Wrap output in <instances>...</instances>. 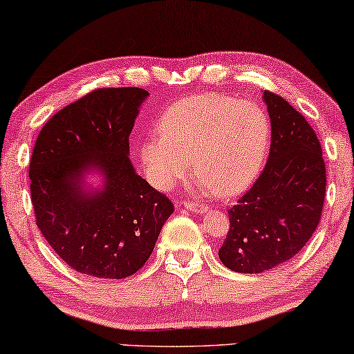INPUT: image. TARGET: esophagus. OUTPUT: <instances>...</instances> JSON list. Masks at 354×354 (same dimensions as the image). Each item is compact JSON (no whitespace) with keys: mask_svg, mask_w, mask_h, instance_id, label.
Wrapping results in <instances>:
<instances>
[{"mask_svg":"<svg viewBox=\"0 0 354 354\" xmlns=\"http://www.w3.org/2000/svg\"><path fill=\"white\" fill-rule=\"evenodd\" d=\"M183 207L188 208L191 212H196V213H205L208 210L207 205H202V204H194V202H183Z\"/></svg>","mask_w":354,"mask_h":354,"instance_id":"34e87169","label":"esophagus"}]
</instances>
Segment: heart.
Instances as JSON below:
<instances>
[{
    "label": "heart",
    "mask_w": 354,
    "mask_h": 354,
    "mask_svg": "<svg viewBox=\"0 0 354 354\" xmlns=\"http://www.w3.org/2000/svg\"><path fill=\"white\" fill-rule=\"evenodd\" d=\"M158 138L141 146L150 182L171 188L188 174L194 183L221 198L245 191L262 171L271 125L262 108L239 98L204 92L178 100L161 114Z\"/></svg>",
    "instance_id": "1"
}]
</instances>
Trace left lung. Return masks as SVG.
Here are the masks:
<instances>
[{
  "label": "left lung",
  "instance_id": "1",
  "mask_svg": "<svg viewBox=\"0 0 354 354\" xmlns=\"http://www.w3.org/2000/svg\"><path fill=\"white\" fill-rule=\"evenodd\" d=\"M263 100L271 120L265 169L229 208L219 259L236 273H262L304 248L320 223L326 167L320 141L304 115L274 92Z\"/></svg>",
  "mask_w": 354,
  "mask_h": 354
}]
</instances>
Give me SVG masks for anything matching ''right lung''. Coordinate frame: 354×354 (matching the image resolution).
<instances>
[{"label": "right lung", "instance_id": "1", "mask_svg": "<svg viewBox=\"0 0 354 354\" xmlns=\"http://www.w3.org/2000/svg\"><path fill=\"white\" fill-rule=\"evenodd\" d=\"M147 95L139 88L95 89L57 111L36 139L30 161L36 224L78 273L102 279L135 274L174 212L129 158L130 133ZM91 169L106 177L94 194L80 188Z\"/></svg>", "mask_w": 354, "mask_h": 354}]
</instances>
